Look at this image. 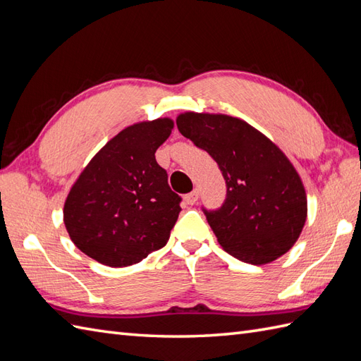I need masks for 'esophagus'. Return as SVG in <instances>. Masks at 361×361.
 <instances>
[{"label":"esophagus","mask_w":361,"mask_h":361,"mask_svg":"<svg viewBox=\"0 0 361 361\" xmlns=\"http://www.w3.org/2000/svg\"><path fill=\"white\" fill-rule=\"evenodd\" d=\"M198 197H200V192L195 189V190H192L190 193H188L186 197H184V201H186L188 204H195V202L198 201Z\"/></svg>","instance_id":"34e87169"}]
</instances>
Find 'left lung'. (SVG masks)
<instances>
[{
  "label": "left lung",
  "mask_w": 361,
  "mask_h": 361,
  "mask_svg": "<svg viewBox=\"0 0 361 361\" xmlns=\"http://www.w3.org/2000/svg\"><path fill=\"white\" fill-rule=\"evenodd\" d=\"M177 126L218 163L226 180L221 207H202L219 245L253 265L288 252L307 219V193L285 154L236 117L184 113Z\"/></svg>",
  "instance_id": "1"
}]
</instances>
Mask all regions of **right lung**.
Returning a JSON list of instances; mask_svg holds the SVG:
<instances>
[{"label": "right lung", "instance_id": "1", "mask_svg": "<svg viewBox=\"0 0 361 361\" xmlns=\"http://www.w3.org/2000/svg\"><path fill=\"white\" fill-rule=\"evenodd\" d=\"M171 118L125 128L92 157L66 200L63 223L82 253L108 267H128L160 250L181 212L155 151Z\"/></svg>", "mask_w": 361, "mask_h": 361}]
</instances>
